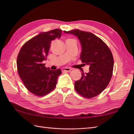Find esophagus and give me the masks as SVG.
I'll return each mask as SVG.
<instances>
[{
  "mask_svg": "<svg viewBox=\"0 0 134 134\" xmlns=\"http://www.w3.org/2000/svg\"><path fill=\"white\" fill-rule=\"evenodd\" d=\"M71 70V69L70 68H63L62 69V71L63 72H68V71H70Z\"/></svg>",
  "mask_w": 134,
  "mask_h": 134,
  "instance_id": "34e87169",
  "label": "esophagus"
}]
</instances>
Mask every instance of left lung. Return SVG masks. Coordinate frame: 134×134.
Returning <instances> with one entry per match:
<instances>
[{"mask_svg": "<svg viewBox=\"0 0 134 134\" xmlns=\"http://www.w3.org/2000/svg\"><path fill=\"white\" fill-rule=\"evenodd\" d=\"M78 38L82 46L80 59L84 65H90V71L75 82V89L85 98H91L102 92L112 76L113 58L112 52L102 40L91 32L79 30L64 31Z\"/></svg>", "mask_w": 134, "mask_h": 134, "instance_id": "obj_1", "label": "left lung"}]
</instances>
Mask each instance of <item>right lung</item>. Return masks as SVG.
Masks as SVG:
<instances>
[{"label":"right lung","instance_id":"obj_1","mask_svg":"<svg viewBox=\"0 0 134 134\" xmlns=\"http://www.w3.org/2000/svg\"><path fill=\"white\" fill-rule=\"evenodd\" d=\"M62 30L55 29L41 32L23 44L18 55V74L27 90L35 95L42 97L54 90L60 69L50 70L44 66L52 40L60 38Z\"/></svg>","mask_w":134,"mask_h":134}]
</instances>
